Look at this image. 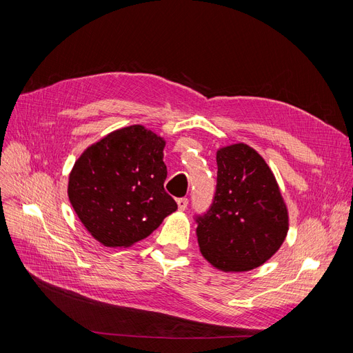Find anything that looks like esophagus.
<instances>
[{
  "label": "esophagus",
  "mask_w": 353,
  "mask_h": 353,
  "mask_svg": "<svg viewBox=\"0 0 353 353\" xmlns=\"http://www.w3.org/2000/svg\"><path fill=\"white\" fill-rule=\"evenodd\" d=\"M176 203H178L179 211H185L187 207H188V198H179Z\"/></svg>",
  "instance_id": "obj_1"
}]
</instances>
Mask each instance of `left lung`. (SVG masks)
Segmentation results:
<instances>
[{"instance_id":"8db88e82","label":"left lung","mask_w":353,"mask_h":353,"mask_svg":"<svg viewBox=\"0 0 353 353\" xmlns=\"http://www.w3.org/2000/svg\"><path fill=\"white\" fill-rule=\"evenodd\" d=\"M216 190L195 221L201 254L218 270L248 272L276 254L289 231V212L261 155L245 143L216 150Z\"/></svg>"}]
</instances>
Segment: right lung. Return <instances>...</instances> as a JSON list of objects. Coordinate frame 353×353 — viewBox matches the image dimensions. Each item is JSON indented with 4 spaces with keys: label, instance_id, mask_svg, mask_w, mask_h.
<instances>
[{
    "label": "right lung",
    "instance_id": "right-lung-1",
    "mask_svg": "<svg viewBox=\"0 0 353 353\" xmlns=\"http://www.w3.org/2000/svg\"><path fill=\"white\" fill-rule=\"evenodd\" d=\"M163 138L132 125L90 145L69 176V199L92 237L106 247H129L176 211L163 190Z\"/></svg>",
    "mask_w": 353,
    "mask_h": 353
}]
</instances>
